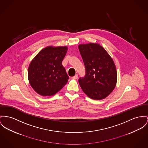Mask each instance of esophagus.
<instances>
[{
    "instance_id": "esophagus-1",
    "label": "esophagus",
    "mask_w": 148,
    "mask_h": 148,
    "mask_svg": "<svg viewBox=\"0 0 148 148\" xmlns=\"http://www.w3.org/2000/svg\"><path fill=\"white\" fill-rule=\"evenodd\" d=\"M72 78L74 79H78V75H77V74H76L74 76H73V77H72Z\"/></svg>"
}]
</instances>
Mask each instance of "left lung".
I'll list each match as a JSON object with an SVG mask.
<instances>
[{
	"label": "left lung",
	"mask_w": 148,
	"mask_h": 148,
	"mask_svg": "<svg viewBox=\"0 0 148 148\" xmlns=\"http://www.w3.org/2000/svg\"><path fill=\"white\" fill-rule=\"evenodd\" d=\"M79 49L85 67V76L79 79L81 89L90 98H106L117 82V71L113 60L98 44H81Z\"/></svg>",
	"instance_id": "left-lung-1"
}]
</instances>
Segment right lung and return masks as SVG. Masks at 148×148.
<instances>
[{
    "instance_id": "1",
    "label": "right lung",
    "mask_w": 148,
    "mask_h": 148,
    "mask_svg": "<svg viewBox=\"0 0 148 148\" xmlns=\"http://www.w3.org/2000/svg\"><path fill=\"white\" fill-rule=\"evenodd\" d=\"M67 51V47H48L41 50L30 63L29 82L40 95H53L68 82L69 77L62 64Z\"/></svg>"
}]
</instances>
